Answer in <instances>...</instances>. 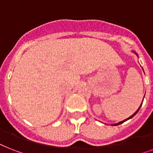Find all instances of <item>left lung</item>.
Here are the masks:
<instances>
[{
  "instance_id": "8db88e82",
  "label": "left lung",
  "mask_w": 153,
  "mask_h": 153,
  "mask_svg": "<svg viewBox=\"0 0 153 153\" xmlns=\"http://www.w3.org/2000/svg\"><path fill=\"white\" fill-rule=\"evenodd\" d=\"M144 98H145V97H144ZM141 105H142V104L140 105V106H141ZM140 106L139 107V108H138V109H137V111H136L135 113H134V114H133V115H132V116H130V117H128V118H127V119H126V120H124V121H120V122H118V123H117V124H114V125H112V126H118V125H121V124H122V123H123V122H125V121H127V120H128V119L132 118V117H134V116H135V115H136V114H137V112L139 111V109H140Z\"/></svg>"
}]
</instances>
